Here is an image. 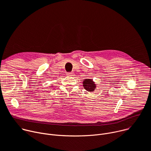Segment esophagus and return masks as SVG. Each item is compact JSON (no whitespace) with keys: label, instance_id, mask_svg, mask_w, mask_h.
<instances>
[{"label":"esophagus","instance_id":"obj_1","mask_svg":"<svg viewBox=\"0 0 151 151\" xmlns=\"http://www.w3.org/2000/svg\"><path fill=\"white\" fill-rule=\"evenodd\" d=\"M67 75L68 76H73V73L72 72H68V73H67Z\"/></svg>","mask_w":151,"mask_h":151}]
</instances>
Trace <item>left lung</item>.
I'll use <instances>...</instances> for the list:
<instances>
[{"label": "left lung", "mask_w": 151, "mask_h": 151, "mask_svg": "<svg viewBox=\"0 0 151 151\" xmlns=\"http://www.w3.org/2000/svg\"><path fill=\"white\" fill-rule=\"evenodd\" d=\"M83 86L87 91L88 92H93L96 87L94 82L92 81V79H85V81H83Z\"/></svg>", "instance_id": "obj_1"}]
</instances>
